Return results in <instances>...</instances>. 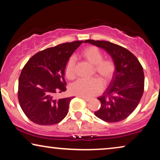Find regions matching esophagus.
I'll return each mask as SVG.
<instances>
[{
	"instance_id": "34e87169",
	"label": "esophagus",
	"mask_w": 160,
	"mask_h": 160,
	"mask_svg": "<svg viewBox=\"0 0 160 160\" xmlns=\"http://www.w3.org/2000/svg\"><path fill=\"white\" fill-rule=\"evenodd\" d=\"M78 97H80V98H82L83 100H84L85 101H87V102H89V100H90V99H89V98H84V97H82V96H78Z\"/></svg>"
}]
</instances>
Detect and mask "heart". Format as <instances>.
Returning a JSON list of instances; mask_svg holds the SVG:
<instances>
[{"mask_svg":"<svg viewBox=\"0 0 160 160\" xmlns=\"http://www.w3.org/2000/svg\"><path fill=\"white\" fill-rule=\"evenodd\" d=\"M81 56L94 65V73H96L104 83L112 78L116 71V65L110 58H103L102 52L94 46L84 48L81 52ZM65 76L69 80L76 78L75 61L73 58L68 60L65 67ZM102 84L97 78L89 80L79 79L71 86L70 90L73 95L90 98L97 95L102 90Z\"/></svg>","mask_w":160,"mask_h":160,"instance_id":"heart-1","label":"heart"}]
</instances>
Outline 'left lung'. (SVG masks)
<instances>
[{"label":"left lung","instance_id":"left-lung-1","mask_svg":"<svg viewBox=\"0 0 160 160\" xmlns=\"http://www.w3.org/2000/svg\"><path fill=\"white\" fill-rule=\"evenodd\" d=\"M106 50L113 58L116 71L108 88L98 98L101 106L95 115L107 122L128 117L138 105L144 91L143 67L128 49L106 41H84Z\"/></svg>","mask_w":160,"mask_h":160}]
</instances>
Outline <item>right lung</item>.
Masks as SVG:
<instances>
[{
    "mask_svg": "<svg viewBox=\"0 0 160 160\" xmlns=\"http://www.w3.org/2000/svg\"><path fill=\"white\" fill-rule=\"evenodd\" d=\"M82 43L76 41L47 48L37 52L25 65L19 78L18 100L31 122L52 125L66 117L73 98L55 99L54 96L66 91L65 65Z\"/></svg>",
    "mask_w": 160,
    "mask_h": 160,
    "instance_id": "add662e5",
    "label": "right lung"
}]
</instances>
